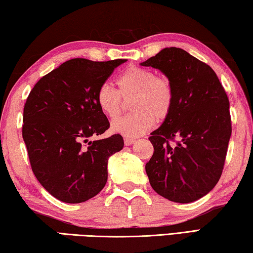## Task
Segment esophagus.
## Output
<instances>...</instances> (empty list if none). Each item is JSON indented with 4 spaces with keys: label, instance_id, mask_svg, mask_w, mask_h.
Segmentation results:
<instances>
[{
    "label": "esophagus",
    "instance_id": "obj_1",
    "mask_svg": "<svg viewBox=\"0 0 253 253\" xmlns=\"http://www.w3.org/2000/svg\"><path fill=\"white\" fill-rule=\"evenodd\" d=\"M135 140L132 139V138H126L124 139V143H126V146H131V144L134 143Z\"/></svg>",
    "mask_w": 253,
    "mask_h": 253
}]
</instances>
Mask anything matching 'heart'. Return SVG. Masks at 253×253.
<instances>
[{
    "instance_id": "obj_1",
    "label": "heart",
    "mask_w": 253,
    "mask_h": 253,
    "mask_svg": "<svg viewBox=\"0 0 253 253\" xmlns=\"http://www.w3.org/2000/svg\"><path fill=\"white\" fill-rule=\"evenodd\" d=\"M118 90L103 84L96 92V104L106 118L115 120L122 112V98L131 101L129 117L119 119L112 124V131L129 138H135L155 126L156 121H165L175 104L172 82L165 75L140 66H130L117 78Z\"/></svg>"
}]
</instances>
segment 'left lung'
I'll return each instance as SVG.
<instances>
[{
    "mask_svg": "<svg viewBox=\"0 0 253 253\" xmlns=\"http://www.w3.org/2000/svg\"><path fill=\"white\" fill-rule=\"evenodd\" d=\"M141 65L161 70L175 89L170 115L149 138L155 150L146 164L149 183L169 201L200 200L224 168L232 132L225 89L208 64L184 49L165 48Z\"/></svg>",
    "mask_w": 253,
    "mask_h": 253,
    "instance_id": "8db88e82",
    "label": "left lung"
}]
</instances>
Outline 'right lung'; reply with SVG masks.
<instances>
[{
    "mask_svg": "<svg viewBox=\"0 0 253 253\" xmlns=\"http://www.w3.org/2000/svg\"><path fill=\"white\" fill-rule=\"evenodd\" d=\"M126 61L74 58L40 78L29 94L22 136L33 173L57 200L83 203L104 188L109 158L124 142L120 134L89 140L110 127L95 96Z\"/></svg>",
    "mask_w": 253,
    "mask_h": 253,
    "instance_id": "add662e5",
    "label": "right lung"
}]
</instances>
